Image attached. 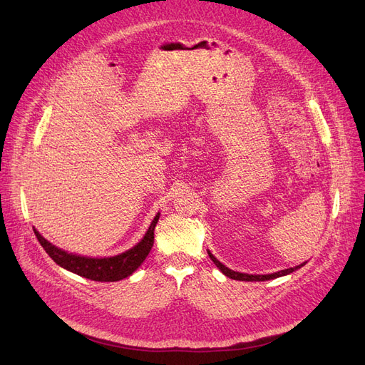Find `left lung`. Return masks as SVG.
<instances>
[{
	"label": "left lung",
	"mask_w": 365,
	"mask_h": 365,
	"mask_svg": "<svg viewBox=\"0 0 365 365\" xmlns=\"http://www.w3.org/2000/svg\"><path fill=\"white\" fill-rule=\"evenodd\" d=\"M211 260L215 264V267L220 269L225 275H227L229 279H233V280H240V282H265V280H272V279H277V277H282V275H287L290 272H294L297 269H299L304 264L295 267V268H289V269H283V271H279V272H274V274H267V275H252V274H242V272H237V271H232L229 269L227 267H225L223 264H220L210 252H208Z\"/></svg>",
	"instance_id": "left-lung-1"
}]
</instances>
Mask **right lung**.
Wrapping results in <instances>:
<instances>
[{"mask_svg":"<svg viewBox=\"0 0 365 365\" xmlns=\"http://www.w3.org/2000/svg\"><path fill=\"white\" fill-rule=\"evenodd\" d=\"M158 217L160 214L154 217V220L147 233H145V237L138 245L133 247V249H130L118 256L103 259L83 257L67 253L52 245L49 241H46L36 229L34 233L43 249H45V252L52 257L56 265L94 282H118L125 279L130 274H133L140 267L145 257L148 256L154 244V229L158 222Z\"/></svg>","mask_w":365,"mask_h":365,"instance_id":"right-lung-1","label":"right lung"}]
</instances>
